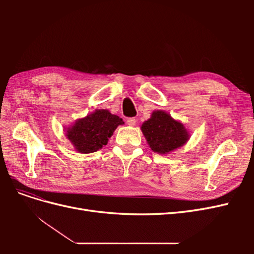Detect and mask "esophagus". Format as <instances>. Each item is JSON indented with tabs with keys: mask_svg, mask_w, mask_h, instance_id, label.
Returning <instances> with one entry per match:
<instances>
[{
	"mask_svg": "<svg viewBox=\"0 0 254 254\" xmlns=\"http://www.w3.org/2000/svg\"><path fill=\"white\" fill-rule=\"evenodd\" d=\"M135 123H136V120H135L134 118H130V119L127 120V124H128L129 126H134Z\"/></svg>",
	"mask_w": 254,
	"mask_h": 254,
	"instance_id": "34e87169",
	"label": "esophagus"
}]
</instances>
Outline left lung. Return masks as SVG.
Returning a JSON list of instances; mask_svg holds the SVG:
<instances>
[{"label":"left lung","instance_id":"left-lung-1","mask_svg":"<svg viewBox=\"0 0 254 254\" xmlns=\"http://www.w3.org/2000/svg\"><path fill=\"white\" fill-rule=\"evenodd\" d=\"M141 130L151 150L159 155H166L180 148L190 136L181 122L163 110L153 111L142 124Z\"/></svg>","mask_w":254,"mask_h":254}]
</instances>
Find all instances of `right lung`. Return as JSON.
I'll use <instances>...</instances> for the list:
<instances>
[{
    "label": "right lung",
    "instance_id": "obj_1",
    "mask_svg": "<svg viewBox=\"0 0 254 254\" xmlns=\"http://www.w3.org/2000/svg\"><path fill=\"white\" fill-rule=\"evenodd\" d=\"M125 124L118 115L107 109H96L65 128V136L80 153H91L103 148L120 125Z\"/></svg>",
    "mask_w": 254,
    "mask_h": 254
}]
</instances>
